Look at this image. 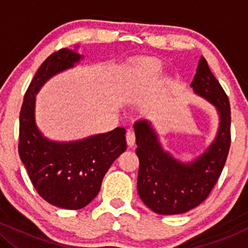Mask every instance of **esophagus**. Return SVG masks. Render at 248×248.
Listing matches in <instances>:
<instances>
[{
    "instance_id": "1",
    "label": "esophagus",
    "mask_w": 248,
    "mask_h": 248,
    "mask_svg": "<svg viewBox=\"0 0 248 248\" xmlns=\"http://www.w3.org/2000/svg\"><path fill=\"white\" fill-rule=\"evenodd\" d=\"M126 141H127V144L129 147L134 146V143H135V133H134V130H132V129L127 130Z\"/></svg>"
}]
</instances>
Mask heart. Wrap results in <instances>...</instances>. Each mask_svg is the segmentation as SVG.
I'll return each instance as SVG.
<instances>
[{
	"label": "heart",
	"instance_id": "1",
	"mask_svg": "<svg viewBox=\"0 0 248 248\" xmlns=\"http://www.w3.org/2000/svg\"><path fill=\"white\" fill-rule=\"evenodd\" d=\"M161 71V64L153 59H146L136 62L132 69L128 70L124 77V84L128 88H135L146 82L150 77Z\"/></svg>",
	"mask_w": 248,
	"mask_h": 248
}]
</instances>
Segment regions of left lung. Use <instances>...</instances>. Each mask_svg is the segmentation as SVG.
<instances>
[{
    "label": "left lung",
    "instance_id": "obj_1",
    "mask_svg": "<svg viewBox=\"0 0 248 248\" xmlns=\"http://www.w3.org/2000/svg\"><path fill=\"white\" fill-rule=\"evenodd\" d=\"M191 87L217 107L220 118L216 140L192 163H181L164 152L148 121L134 124L140 162L138 191L143 203L158 215H179L203 203L223 171L231 146L229 98L204 57L199 59Z\"/></svg>",
    "mask_w": 248,
    "mask_h": 248
}]
</instances>
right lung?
<instances>
[{
    "mask_svg": "<svg viewBox=\"0 0 248 248\" xmlns=\"http://www.w3.org/2000/svg\"><path fill=\"white\" fill-rule=\"evenodd\" d=\"M81 56L62 49L45 59L24 94L19 113V157L31 183L47 203L66 210H79L96 197L107 170L126 152V129L115 128L85 140L61 143L39 133L35 124V95L44 82L73 67Z\"/></svg>",
    "mask_w": 248,
    "mask_h": 248,
    "instance_id": "add662e5",
    "label": "right lung"
}]
</instances>
